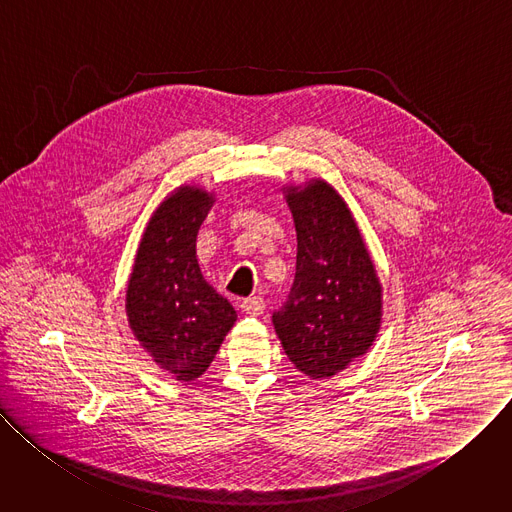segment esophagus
<instances>
[{
    "label": "esophagus",
    "mask_w": 512,
    "mask_h": 512,
    "mask_svg": "<svg viewBox=\"0 0 512 512\" xmlns=\"http://www.w3.org/2000/svg\"><path fill=\"white\" fill-rule=\"evenodd\" d=\"M241 310L249 316H261L265 310V302L261 296H253V298H247L241 302Z\"/></svg>",
    "instance_id": "34e87169"
}]
</instances>
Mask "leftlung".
I'll list each match as a JSON object with an SVG mask.
<instances>
[{
    "label": "left lung",
    "instance_id": "left-lung-1",
    "mask_svg": "<svg viewBox=\"0 0 512 512\" xmlns=\"http://www.w3.org/2000/svg\"><path fill=\"white\" fill-rule=\"evenodd\" d=\"M298 233L296 279L273 326L294 367L332 377L367 352L381 326V283L354 218L326 182L289 188Z\"/></svg>",
    "mask_w": 512,
    "mask_h": 512
}]
</instances>
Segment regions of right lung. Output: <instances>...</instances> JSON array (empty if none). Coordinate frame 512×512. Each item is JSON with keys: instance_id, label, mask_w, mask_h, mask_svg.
<instances>
[{"instance_id": "1", "label": "right lung", "mask_w": 512, "mask_h": 512, "mask_svg": "<svg viewBox=\"0 0 512 512\" xmlns=\"http://www.w3.org/2000/svg\"><path fill=\"white\" fill-rule=\"evenodd\" d=\"M212 196L180 188L166 198L141 237L127 285L133 334L178 381L198 379L237 320L235 308L204 281L196 235Z\"/></svg>"}]
</instances>
